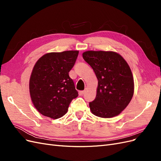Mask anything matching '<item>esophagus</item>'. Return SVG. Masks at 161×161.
Segmentation results:
<instances>
[{
  "label": "esophagus",
  "mask_w": 161,
  "mask_h": 161,
  "mask_svg": "<svg viewBox=\"0 0 161 161\" xmlns=\"http://www.w3.org/2000/svg\"><path fill=\"white\" fill-rule=\"evenodd\" d=\"M85 91H80L79 92V95L82 96V95H83V94L85 93Z\"/></svg>",
  "instance_id": "34e87169"
}]
</instances>
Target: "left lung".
I'll list each match as a JSON object with an SVG mask.
<instances>
[{
	"mask_svg": "<svg viewBox=\"0 0 161 161\" xmlns=\"http://www.w3.org/2000/svg\"><path fill=\"white\" fill-rule=\"evenodd\" d=\"M82 57L98 79L96 97L89 103L92 114L103 118L118 115L134 92V78L127 62L112 51H86Z\"/></svg>",
	"mask_w": 161,
	"mask_h": 161,
	"instance_id": "1",
	"label": "left lung"
}]
</instances>
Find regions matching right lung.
<instances>
[{
	"label": "right lung",
	"instance_id": "add662e5",
	"mask_svg": "<svg viewBox=\"0 0 161 161\" xmlns=\"http://www.w3.org/2000/svg\"><path fill=\"white\" fill-rule=\"evenodd\" d=\"M79 51L46 53L34 65L30 79V93L38 112L52 119L64 115L72 100L79 95L69 73Z\"/></svg>",
	"mask_w": 161,
	"mask_h": 161
}]
</instances>
